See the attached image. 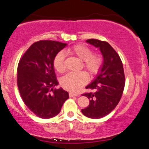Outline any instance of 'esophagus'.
Returning a JSON list of instances; mask_svg holds the SVG:
<instances>
[{
  "instance_id": "esophagus-1",
  "label": "esophagus",
  "mask_w": 149,
  "mask_h": 149,
  "mask_svg": "<svg viewBox=\"0 0 149 149\" xmlns=\"http://www.w3.org/2000/svg\"><path fill=\"white\" fill-rule=\"evenodd\" d=\"M78 97L79 96V95H77V94H74V93H69V97Z\"/></svg>"
}]
</instances>
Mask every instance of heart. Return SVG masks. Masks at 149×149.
I'll return each mask as SVG.
<instances>
[{
	"mask_svg": "<svg viewBox=\"0 0 149 149\" xmlns=\"http://www.w3.org/2000/svg\"><path fill=\"white\" fill-rule=\"evenodd\" d=\"M69 52L73 55L82 60L81 68L84 67L88 73L91 76L97 73L102 63L103 56L100 53H92L91 47L84 44H78L69 49ZM66 56L63 52H58L54 59V66L58 73H63L66 69L65 66ZM88 76L86 72L68 73L62 77L61 86L68 91L77 93L87 83Z\"/></svg>",
	"mask_w": 149,
	"mask_h": 149,
	"instance_id": "obj_1",
	"label": "heart"
}]
</instances>
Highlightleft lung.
I'll return each instance as SVG.
<instances>
[{
	"label": "left lung",
	"instance_id": "1",
	"mask_svg": "<svg viewBox=\"0 0 149 149\" xmlns=\"http://www.w3.org/2000/svg\"><path fill=\"white\" fill-rule=\"evenodd\" d=\"M86 42L100 48L104 61L96 77L86 87L94 91L82 94L90 104L81 112L89 118L100 119L110 113L120 102L125 88V73L120 56L108 42L95 39Z\"/></svg>",
	"mask_w": 149,
	"mask_h": 149
}]
</instances>
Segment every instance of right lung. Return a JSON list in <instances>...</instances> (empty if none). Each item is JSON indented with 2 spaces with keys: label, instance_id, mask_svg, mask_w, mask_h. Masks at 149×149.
I'll return each mask as SVG.
<instances>
[{
  "label": "right lung",
  "instance_id": "add662e5",
  "mask_svg": "<svg viewBox=\"0 0 149 149\" xmlns=\"http://www.w3.org/2000/svg\"><path fill=\"white\" fill-rule=\"evenodd\" d=\"M66 45L56 41H38L19 59L17 78L19 94L29 110L40 118L57 115L69 97L62 88L53 89L58 84L54 59Z\"/></svg>",
  "mask_w": 149,
  "mask_h": 149
}]
</instances>
